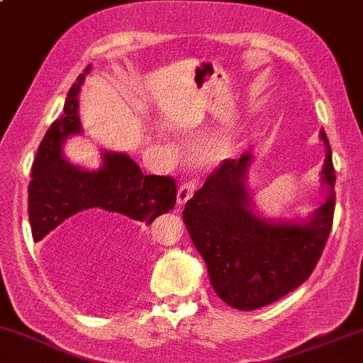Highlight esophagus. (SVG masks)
<instances>
[{
	"label": "esophagus",
	"instance_id": "34e87169",
	"mask_svg": "<svg viewBox=\"0 0 363 363\" xmlns=\"http://www.w3.org/2000/svg\"><path fill=\"white\" fill-rule=\"evenodd\" d=\"M196 186H198L196 179H189V181H186L184 184L179 186V189H177V205L179 206L184 205V203L188 201L191 196H193Z\"/></svg>",
	"mask_w": 363,
	"mask_h": 363
}]
</instances>
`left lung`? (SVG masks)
<instances>
[{
  "label": "left lung",
  "instance_id": "obj_1",
  "mask_svg": "<svg viewBox=\"0 0 363 363\" xmlns=\"http://www.w3.org/2000/svg\"><path fill=\"white\" fill-rule=\"evenodd\" d=\"M322 182L329 196L306 222H272L252 208L246 189L252 155L229 158L206 177L182 212L188 233L208 269L222 301L238 310H257L301 286L315 269L333 227L336 174L324 129Z\"/></svg>",
  "mask_w": 363,
  "mask_h": 363
}]
</instances>
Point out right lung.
Segmentation results:
<instances>
[{
	"instance_id": "1",
	"label": "right lung",
	"mask_w": 363,
	"mask_h": 363,
	"mask_svg": "<svg viewBox=\"0 0 363 363\" xmlns=\"http://www.w3.org/2000/svg\"><path fill=\"white\" fill-rule=\"evenodd\" d=\"M86 74L79 75L70 87L62 117L46 130L35 155L27 210L34 241H41L63 222L138 230L170 212L177 200L172 177L145 175L125 153H103L98 170H84L63 158L62 143L81 133L77 96Z\"/></svg>"
}]
</instances>
